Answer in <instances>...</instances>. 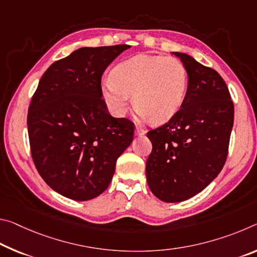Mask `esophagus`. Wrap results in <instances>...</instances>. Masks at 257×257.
Returning <instances> with one entry per match:
<instances>
[{"label":"esophagus","instance_id":"obj_1","mask_svg":"<svg viewBox=\"0 0 257 257\" xmlns=\"http://www.w3.org/2000/svg\"><path fill=\"white\" fill-rule=\"evenodd\" d=\"M145 134H146V132H145L144 129L138 128V127L135 129V136H136V137H142V136H144Z\"/></svg>","mask_w":257,"mask_h":257}]
</instances>
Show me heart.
I'll return each instance as SVG.
<instances>
[{
	"mask_svg": "<svg viewBox=\"0 0 257 257\" xmlns=\"http://www.w3.org/2000/svg\"><path fill=\"white\" fill-rule=\"evenodd\" d=\"M187 89V72L174 57L138 55L113 68L101 85L103 97L117 116L127 112L132 95L142 120L168 121L180 111Z\"/></svg>",
	"mask_w": 257,
	"mask_h": 257,
	"instance_id": "1",
	"label": "heart"
}]
</instances>
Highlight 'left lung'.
Returning a JSON list of instances; mask_svg holds the SVG:
<instances>
[{
	"label": "left lung",
	"instance_id": "obj_1",
	"mask_svg": "<svg viewBox=\"0 0 257 257\" xmlns=\"http://www.w3.org/2000/svg\"><path fill=\"white\" fill-rule=\"evenodd\" d=\"M172 54L186 68V96L172 119L148 133L152 152L146 161V180L158 199L180 202L201 192L221 173L234 107L216 71L186 54Z\"/></svg>",
	"mask_w": 257,
	"mask_h": 257
}]
</instances>
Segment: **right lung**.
Masks as SVG:
<instances>
[{
  "label": "right lung",
  "instance_id": "1",
  "mask_svg": "<svg viewBox=\"0 0 257 257\" xmlns=\"http://www.w3.org/2000/svg\"><path fill=\"white\" fill-rule=\"evenodd\" d=\"M127 49H77L48 68L32 98V158L44 182L64 197H98L112 181L117 158L132 144L134 123L108 113L100 85L106 67Z\"/></svg>",
  "mask_w": 257,
  "mask_h": 257
}]
</instances>
